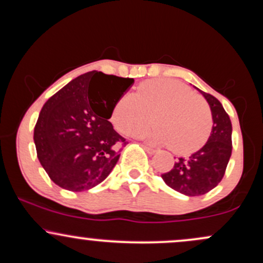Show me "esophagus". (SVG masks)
I'll list each match as a JSON object with an SVG mask.
<instances>
[{"mask_svg": "<svg viewBox=\"0 0 263 263\" xmlns=\"http://www.w3.org/2000/svg\"><path fill=\"white\" fill-rule=\"evenodd\" d=\"M142 146H143V148L146 149V152L148 153V155H155V153L157 152V151H156L155 148H152V147L147 146V144H142Z\"/></svg>", "mask_w": 263, "mask_h": 263, "instance_id": "1", "label": "esophagus"}]
</instances>
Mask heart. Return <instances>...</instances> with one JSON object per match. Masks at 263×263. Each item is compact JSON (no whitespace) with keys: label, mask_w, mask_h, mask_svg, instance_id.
Segmentation results:
<instances>
[{"label":"heart","mask_w":263,"mask_h":263,"mask_svg":"<svg viewBox=\"0 0 263 263\" xmlns=\"http://www.w3.org/2000/svg\"><path fill=\"white\" fill-rule=\"evenodd\" d=\"M153 121L158 126L141 134L153 143L171 144L178 155L200 148L211 128L206 101L185 84L173 79H152L142 83L136 93L121 96L111 112V121L123 135H136Z\"/></svg>","instance_id":"b5f03b06"}]
</instances>
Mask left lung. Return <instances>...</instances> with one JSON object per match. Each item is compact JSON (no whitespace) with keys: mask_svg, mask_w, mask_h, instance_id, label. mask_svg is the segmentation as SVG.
Returning <instances> with one entry per match:
<instances>
[{"mask_svg":"<svg viewBox=\"0 0 263 263\" xmlns=\"http://www.w3.org/2000/svg\"><path fill=\"white\" fill-rule=\"evenodd\" d=\"M199 91L206 99L213 115L209 140L193 155L178 158L172 171L162 174L168 186L188 197L206 194L221 182L232 151L230 117L215 96Z\"/></svg>","mask_w":263,"mask_h":263,"instance_id":"8db88e82","label":"left lung"}]
</instances>
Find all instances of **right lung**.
I'll return each mask as SVG.
<instances>
[{
  "mask_svg": "<svg viewBox=\"0 0 263 263\" xmlns=\"http://www.w3.org/2000/svg\"><path fill=\"white\" fill-rule=\"evenodd\" d=\"M134 83L132 78L92 70L45 102L35 123L34 143L42 167L57 185L83 192L106 179L127 143L108 120Z\"/></svg>",
  "mask_w": 263,
  "mask_h": 263,
  "instance_id": "right-lung-1",
  "label": "right lung"
}]
</instances>
